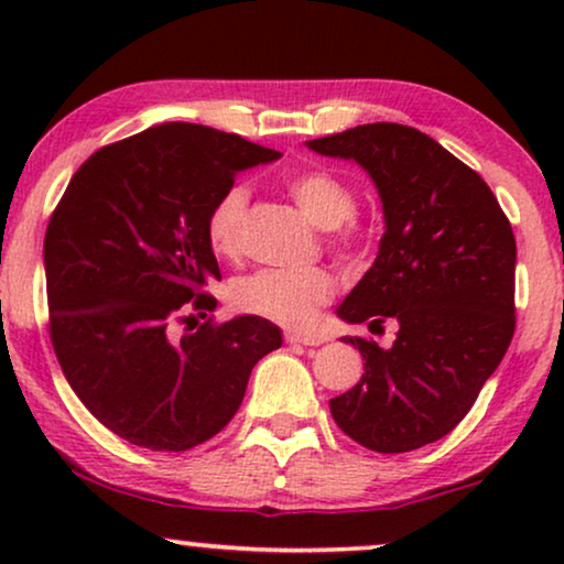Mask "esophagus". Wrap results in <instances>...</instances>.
I'll return each mask as SVG.
<instances>
[{"label": "esophagus", "instance_id": "esophagus-1", "mask_svg": "<svg viewBox=\"0 0 564 564\" xmlns=\"http://www.w3.org/2000/svg\"><path fill=\"white\" fill-rule=\"evenodd\" d=\"M284 341H288V344H297V346H318L321 338L303 336V334H295V330H288V334H284Z\"/></svg>", "mask_w": 564, "mask_h": 564}]
</instances>
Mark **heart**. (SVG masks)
Here are the masks:
<instances>
[{"instance_id":"obj_1","label":"heart","mask_w":564,"mask_h":564,"mask_svg":"<svg viewBox=\"0 0 564 564\" xmlns=\"http://www.w3.org/2000/svg\"><path fill=\"white\" fill-rule=\"evenodd\" d=\"M288 192L300 213L321 230H338V246L357 243V195L344 176L330 169H307L288 180ZM249 192L234 184L215 199L207 213L205 234L210 249L223 259H241L243 253V220ZM334 276L326 269H305V272H284V269H261L243 276L230 290V303L238 311L259 315L276 326L305 328L315 321L321 305L334 297Z\"/></svg>"}]
</instances>
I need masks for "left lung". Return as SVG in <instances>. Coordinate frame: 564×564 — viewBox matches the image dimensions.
I'll return each instance as SVG.
<instances>
[{"label":"left lung","mask_w":564,"mask_h":564,"mask_svg":"<svg viewBox=\"0 0 564 564\" xmlns=\"http://www.w3.org/2000/svg\"><path fill=\"white\" fill-rule=\"evenodd\" d=\"M307 149L357 161L382 199L380 251L338 318L398 326L390 349L344 336L365 375L330 400V415L372 452L419 449L465 419L511 344V223L480 174L415 128L372 122Z\"/></svg>","instance_id":"1"}]
</instances>
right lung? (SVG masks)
Instances as JSON below:
<instances>
[{
	"label": "right lung",
	"instance_id": "obj_1",
	"mask_svg": "<svg viewBox=\"0 0 564 564\" xmlns=\"http://www.w3.org/2000/svg\"><path fill=\"white\" fill-rule=\"evenodd\" d=\"M282 153L164 122L105 145L72 176L45 230L51 341L76 398L126 442L184 452L234 419L249 375L280 349L259 315L205 321L220 280L205 223L243 169ZM188 323V334L175 326ZM198 328L195 329L194 326Z\"/></svg>",
	"mask_w": 564,
	"mask_h": 564
}]
</instances>
